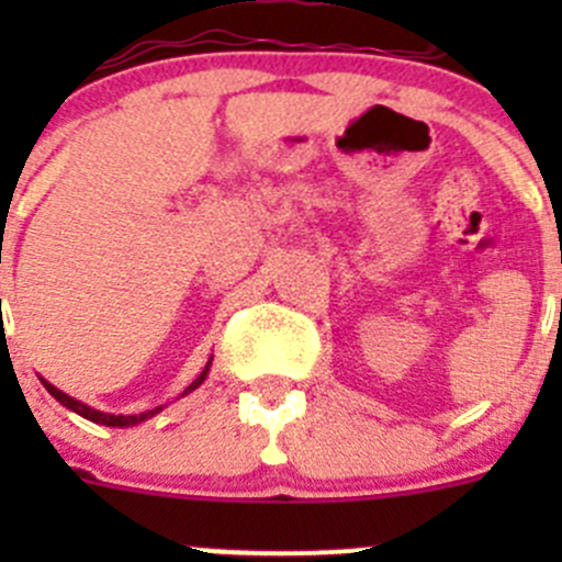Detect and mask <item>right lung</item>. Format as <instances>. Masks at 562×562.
I'll list each match as a JSON object with an SVG mask.
<instances>
[{"instance_id": "1", "label": "right lung", "mask_w": 562, "mask_h": 562, "mask_svg": "<svg viewBox=\"0 0 562 562\" xmlns=\"http://www.w3.org/2000/svg\"><path fill=\"white\" fill-rule=\"evenodd\" d=\"M209 367H212V359H209V364L203 367V372L201 375L195 378V381L190 383V386L184 389V394H190V391H195L198 386H201L203 381H206V375H209ZM40 381H43V378H40ZM43 386L48 389V394L54 396L56 402H61V405L67 407V411H72V413H78V416H83V418H89V422H94V424H105V427H133V424H140V422H146V418H151V416H157V413L162 411V405L160 407H155V411H146V413H138V416H122V413H119V416H113V413H103V411H94V407H89V405H83V402H78V400H72L70 394H65V391H59L56 386H50L48 381H43ZM181 394V396H184Z\"/></svg>"}]
</instances>
